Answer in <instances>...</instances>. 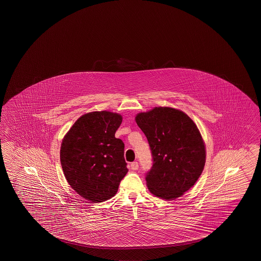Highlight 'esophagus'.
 Segmentation results:
<instances>
[{
    "label": "esophagus",
    "instance_id": "1",
    "mask_svg": "<svg viewBox=\"0 0 261 261\" xmlns=\"http://www.w3.org/2000/svg\"><path fill=\"white\" fill-rule=\"evenodd\" d=\"M130 167H131V169H132V170H137L139 166H138V163H137V161H135V162L131 163Z\"/></svg>",
    "mask_w": 261,
    "mask_h": 261
}]
</instances>
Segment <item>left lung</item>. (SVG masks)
<instances>
[{
	"mask_svg": "<svg viewBox=\"0 0 261 261\" xmlns=\"http://www.w3.org/2000/svg\"><path fill=\"white\" fill-rule=\"evenodd\" d=\"M149 144L153 165L145 175L150 192L175 199L197 182L204 169L205 150L199 130L184 112L154 107L136 116Z\"/></svg>",
	"mask_w": 261,
	"mask_h": 261,
	"instance_id": "left-lung-1",
	"label": "left lung"
}]
</instances>
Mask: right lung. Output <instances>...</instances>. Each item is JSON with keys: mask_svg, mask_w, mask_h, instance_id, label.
Returning a JSON list of instances; mask_svg holds the SVG:
<instances>
[{"mask_svg": "<svg viewBox=\"0 0 261 261\" xmlns=\"http://www.w3.org/2000/svg\"><path fill=\"white\" fill-rule=\"evenodd\" d=\"M122 116L108 111L88 113L73 124L62 142L64 176L77 194L92 202L114 197L128 171L124 144L115 134Z\"/></svg>", "mask_w": 261, "mask_h": 261, "instance_id": "right-lung-1", "label": "right lung"}]
</instances>
